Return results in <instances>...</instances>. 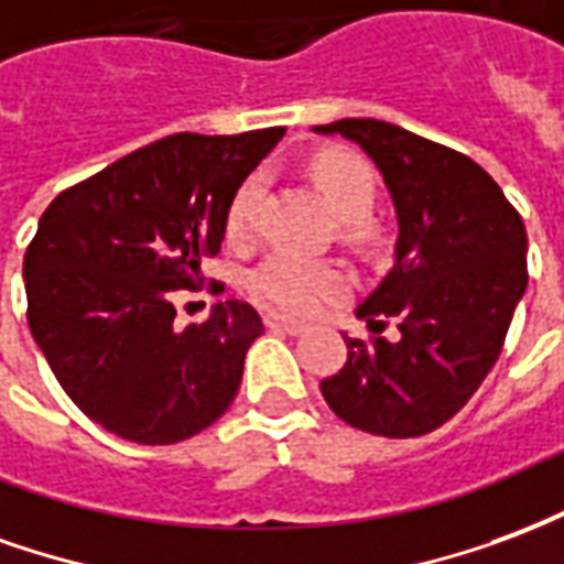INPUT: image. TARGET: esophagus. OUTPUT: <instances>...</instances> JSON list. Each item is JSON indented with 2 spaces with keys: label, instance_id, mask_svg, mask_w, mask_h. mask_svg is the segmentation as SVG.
Listing matches in <instances>:
<instances>
[{
  "label": "esophagus",
  "instance_id": "obj_1",
  "mask_svg": "<svg viewBox=\"0 0 564 564\" xmlns=\"http://www.w3.org/2000/svg\"><path fill=\"white\" fill-rule=\"evenodd\" d=\"M264 324L270 327V330L288 333V336H300V333H306V324L297 322V318H288V315H279V312H267Z\"/></svg>",
  "mask_w": 564,
  "mask_h": 564
}]
</instances>
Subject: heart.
I'll return each instance as SVG.
<instances>
[{
	"mask_svg": "<svg viewBox=\"0 0 564 564\" xmlns=\"http://www.w3.org/2000/svg\"><path fill=\"white\" fill-rule=\"evenodd\" d=\"M312 176L327 197L333 216L348 228L351 237H369V213L376 204V174L364 155L348 150H327L312 159ZM264 195V176H246L234 192L225 234L228 240H249L254 231V213ZM348 285V276L336 264L310 261L294 252H273L264 264H258L249 276V288L267 306L282 312H312L322 300L339 294Z\"/></svg>",
	"mask_w": 564,
	"mask_h": 564,
	"instance_id": "b5f03b06",
	"label": "heart"
}]
</instances>
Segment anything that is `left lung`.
Segmentation results:
<instances>
[{
	"label": "left lung",
	"mask_w": 564,
	"mask_h": 564,
	"mask_svg": "<svg viewBox=\"0 0 564 564\" xmlns=\"http://www.w3.org/2000/svg\"><path fill=\"white\" fill-rule=\"evenodd\" d=\"M318 134H343L376 162L397 209L393 267L357 306L400 339H348V360L324 378L336 417L355 430L414 438L451 421L480 388L523 297L525 228L480 164L381 119H336Z\"/></svg>",
	"instance_id": "left-lung-1"
}]
</instances>
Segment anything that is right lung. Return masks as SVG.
Segmentation results:
<instances>
[{
	"instance_id": "1",
	"label": "right lung",
	"mask_w": 564,
	"mask_h": 564,
	"mask_svg": "<svg viewBox=\"0 0 564 564\" xmlns=\"http://www.w3.org/2000/svg\"><path fill=\"white\" fill-rule=\"evenodd\" d=\"M282 134H171L44 209L23 258L29 330L68 400L108 433L174 445L228 412L264 324L225 300L180 330L174 297L200 282L234 192Z\"/></svg>"
}]
</instances>
